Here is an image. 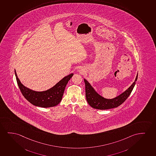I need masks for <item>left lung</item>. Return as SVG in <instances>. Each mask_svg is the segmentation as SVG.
Here are the masks:
<instances>
[{"label": "left lung", "instance_id": "8db88e82", "mask_svg": "<svg viewBox=\"0 0 156 156\" xmlns=\"http://www.w3.org/2000/svg\"><path fill=\"white\" fill-rule=\"evenodd\" d=\"M138 79V74L136 75L135 81L130 87L123 93L119 95L117 97L112 99H106L99 95L93 87L88 82L87 80L84 79L85 83L86 97L88 103L94 108L98 109H108L113 108L121 105L128 98L130 94L131 93L136 81Z\"/></svg>", "mask_w": 156, "mask_h": 156}]
</instances>
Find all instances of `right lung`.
I'll return each instance as SVG.
<instances>
[{"label":"right lung","instance_id":"1","mask_svg":"<svg viewBox=\"0 0 156 156\" xmlns=\"http://www.w3.org/2000/svg\"><path fill=\"white\" fill-rule=\"evenodd\" d=\"M17 83L24 97L30 103L39 107H53L58 105L62 98L65 88L73 74L71 73L64 77L56 85L45 91H36L25 87L18 79L15 70Z\"/></svg>","mask_w":156,"mask_h":156}]
</instances>
